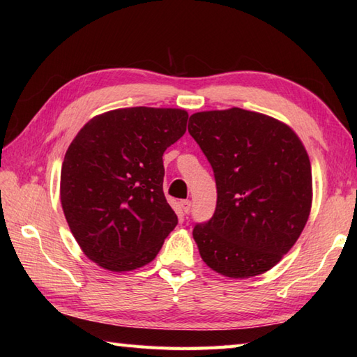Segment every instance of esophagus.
<instances>
[{"mask_svg":"<svg viewBox=\"0 0 357 357\" xmlns=\"http://www.w3.org/2000/svg\"><path fill=\"white\" fill-rule=\"evenodd\" d=\"M181 207H183L184 215H188V213H190V210H192V201L190 199L181 201Z\"/></svg>","mask_w":357,"mask_h":357,"instance_id":"1","label":"esophagus"}]
</instances>
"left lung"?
Listing matches in <instances>:
<instances>
[{
  "label": "left lung",
  "instance_id": "obj_1",
  "mask_svg": "<svg viewBox=\"0 0 357 357\" xmlns=\"http://www.w3.org/2000/svg\"><path fill=\"white\" fill-rule=\"evenodd\" d=\"M188 133L213 169L218 201L193 238L211 270L253 278L282 259L312 210V164L280 121L239 107L193 113Z\"/></svg>",
  "mask_w": 357,
  "mask_h": 357
}]
</instances>
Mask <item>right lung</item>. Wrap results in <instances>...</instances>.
Listing matches in <instances>:
<instances>
[{
    "label": "right lung",
    "mask_w": 357,
    "mask_h": 357,
    "mask_svg": "<svg viewBox=\"0 0 357 357\" xmlns=\"http://www.w3.org/2000/svg\"><path fill=\"white\" fill-rule=\"evenodd\" d=\"M183 109L105 112L66 151L61 206L90 261L110 271L151 262L178 218L162 192V155L185 133Z\"/></svg>",
    "instance_id": "right-lung-1"
}]
</instances>
